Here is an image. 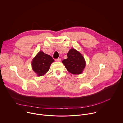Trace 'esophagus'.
I'll list each match as a JSON object with an SVG mask.
<instances>
[{
  "label": "esophagus",
  "instance_id": "34e87169",
  "mask_svg": "<svg viewBox=\"0 0 123 123\" xmlns=\"http://www.w3.org/2000/svg\"><path fill=\"white\" fill-rule=\"evenodd\" d=\"M61 61V59L60 58H58L56 59V61H57V62H60Z\"/></svg>",
  "mask_w": 123,
  "mask_h": 123
}]
</instances>
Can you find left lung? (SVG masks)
Masks as SVG:
<instances>
[{"label": "left lung", "mask_w": 123, "mask_h": 123, "mask_svg": "<svg viewBox=\"0 0 123 123\" xmlns=\"http://www.w3.org/2000/svg\"><path fill=\"white\" fill-rule=\"evenodd\" d=\"M67 59L62 61L68 71L73 74H82L86 66V62L83 55L74 49H71L67 54Z\"/></svg>", "instance_id": "obj_1"}]
</instances>
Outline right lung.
Returning a JSON list of instances; mask_svg holds the SVG:
<instances>
[{
	"mask_svg": "<svg viewBox=\"0 0 123 123\" xmlns=\"http://www.w3.org/2000/svg\"><path fill=\"white\" fill-rule=\"evenodd\" d=\"M54 62L51 56L40 51L32 60V68L38 76H42L49 71L51 64Z\"/></svg>",
	"mask_w": 123,
	"mask_h": 123,
	"instance_id": "right-lung-1",
	"label": "right lung"
}]
</instances>
